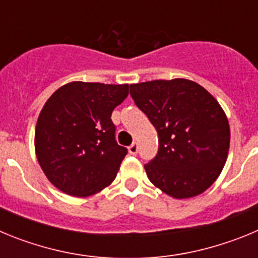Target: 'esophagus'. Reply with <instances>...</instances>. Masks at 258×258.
<instances>
[{
    "instance_id": "1",
    "label": "esophagus",
    "mask_w": 258,
    "mask_h": 258,
    "mask_svg": "<svg viewBox=\"0 0 258 258\" xmlns=\"http://www.w3.org/2000/svg\"><path fill=\"white\" fill-rule=\"evenodd\" d=\"M129 154L131 155H137L138 154V143L133 142L131 146H129Z\"/></svg>"
}]
</instances>
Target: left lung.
Instances as JSON below:
<instances>
[{
    "label": "left lung",
    "mask_w": 258,
    "mask_h": 258,
    "mask_svg": "<svg viewBox=\"0 0 258 258\" xmlns=\"http://www.w3.org/2000/svg\"><path fill=\"white\" fill-rule=\"evenodd\" d=\"M131 95L159 137L156 156L145 165L150 181L175 199L211 187L230 146L229 121L218 102L184 79L132 84Z\"/></svg>",
    "instance_id": "1"
}]
</instances>
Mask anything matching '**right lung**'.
Wrapping results in <instances>:
<instances>
[{
    "instance_id": "obj_1",
    "label": "right lung",
    "mask_w": 258,
    "mask_h": 258,
    "mask_svg": "<svg viewBox=\"0 0 258 258\" xmlns=\"http://www.w3.org/2000/svg\"><path fill=\"white\" fill-rule=\"evenodd\" d=\"M129 85L75 81L47 99L35 133L37 160L47 179L72 197L99 192L116 178L126 147L116 142L111 115Z\"/></svg>"
}]
</instances>
